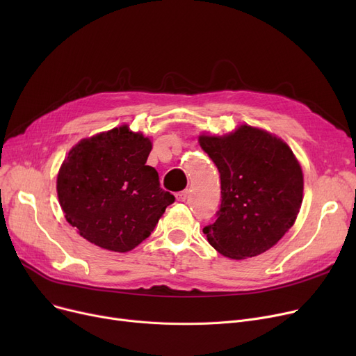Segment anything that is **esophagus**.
<instances>
[{"mask_svg":"<svg viewBox=\"0 0 356 356\" xmlns=\"http://www.w3.org/2000/svg\"><path fill=\"white\" fill-rule=\"evenodd\" d=\"M188 197H189V191H183V192H179V193L176 195L177 202H184Z\"/></svg>","mask_w":356,"mask_h":356,"instance_id":"esophagus-1","label":"esophagus"}]
</instances>
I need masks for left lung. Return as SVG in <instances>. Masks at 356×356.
Instances as JSON below:
<instances>
[{
  "label": "left lung",
  "mask_w": 356,
  "mask_h": 356,
  "mask_svg": "<svg viewBox=\"0 0 356 356\" xmlns=\"http://www.w3.org/2000/svg\"><path fill=\"white\" fill-rule=\"evenodd\" d=\"M199 144L220 175L216 220L203 228L222 255L245 259L266 252L293 227L303 200V172L290 147L264 129L241 125Z\"/></svg>",
  "instance_id": "1"
}]
</instances>
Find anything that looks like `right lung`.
I'll return each mask as SVG.
<instances>
[{
	"mask_svg": "<svg viewBox=\"0 0 356 356\" xmlns=\"http://www.w3.org/2000/svg\"><path fill=\"white\" fill-rule=\"evenodd\" d=\"M152 141L127 125L81 140L58 175L66 220L104 250L127 252L149 236L175 196L145 165Z\"/></svg>",
	"mask_w": 356,
	"mask_h": 356,
	"instance_id": "right-lung-1",
	"label": "right lung"
}]
</instances>
